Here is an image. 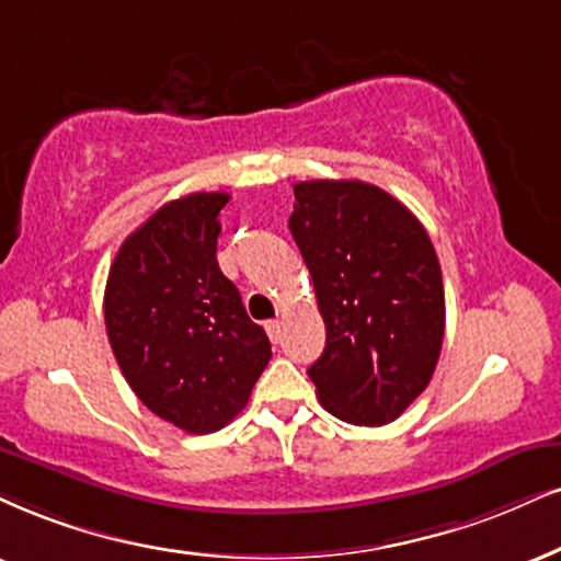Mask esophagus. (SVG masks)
I'll return each mask as SVG.
<instances>
[{
  "instance_id": "obj_1",
  "label": "esophagus",
  "mask_w": 561,
  "mask_h": 561,
  "mask_svg": "<svg viewBox=\"0 0 561 561\" xmlns=\"http://www.w3.org/2000/svg\"><path fill=\"white\" fill-rule=\"evenodd\" d=\"M265 330H267L270 341L280 343V337H283V322H280V320H270V322L265 324Z\"/></svg>"
}]
</instances>
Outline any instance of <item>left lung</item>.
<instances>
[{"mask_svg":"<svg viewBox=\"0 0 561 561\" xmlns=\"http://www.w3.org/2000/svg\"><path fill=\"white\" fill-rule=\"evenodd\" d=\"M288 218L324 320L309 377L348 424L396 421L426 390L445 337V288L432 239L403 203L356 179L294 184Z\"/></svg>","mask_w":561,"mask_h":561,"instance_id":"1","label":"left lung"}]
</instances>
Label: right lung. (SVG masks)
Masks as SVG:
<instances>
[{
	"instance_id": "obj_1",
	"label": "right lung",
	"mask_w": 561,
	"mask_h": 561,
	"mask_svg": "<svg viewBox=\"0 0 561 561\" xmlns=\"http://www.w3.org/2000/svg\"><path fill=\"white\" fill-rule=\"evenodd\" d=\"M226 203V192H195L158 207L124 239L103 296L124 379L156 416L190 434L237 416L273 356L218 267Z\"/></svg>"
}]
</instances>
